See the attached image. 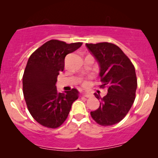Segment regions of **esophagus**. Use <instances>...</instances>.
<instances>
[{
    "label": "esophagus",
    "mask_w": 158,
    "mask_h": 158,
    "mask_svg": "<svg viewBox=\"0 0 158 158\" xmlns=\"http://www.w3.org/2000/svg\"><path fill=\"white\" fill-rule=\"evenodd\" d=\"M82 94L85 96V97H90V94L88 91H83Z\"/></svg>",
    "instance_id": "1"
}]
</instances>
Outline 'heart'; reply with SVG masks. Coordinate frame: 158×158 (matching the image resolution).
<instances>
[{"label":"heart","mask_w":158,"mask_h":158,"mask_svg":"<svg viewBox=\"0 0 158 158\" xmlns=\"http://www.w3.org/2000/svg\"><path fill=\"white\" fill-rule=\"evenodd\" d=\"M82 84L84 85H85L87 84V81H82Z\"/></svg>","instance_id":"b5f03b06"}]
</instances>
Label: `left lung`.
<instances>
[{"label": "left lung", "mask_w": 158, "mask_h": 158, "mask_svg": "<svg viewBox=\"0 0 158 158\" xmlns=\"http://www.w3.org/2000/svg\"><path fill=\"white\" fill-rule=\"evenodd\" d=\"M86 47L99 64L100 87L108 88L104 97L94 94L100 106L90 115L99 125L112 126L126 117L135 101L137 87L135 67L117 45L102 42Z\"/></svg>", "instance_id": "left-lung-1"}]
</instances>
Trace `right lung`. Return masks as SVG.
<instances>
[{"label":"right lung","instance_id":"1","mask_svg":"<svg viewBox=\"0 0 158 158\" xmlns=\"http://www.w3.org/2000/svg\"><path fill=\"white\" fill-rule=\"evenodd\" d=\"M81 44L50 40L29 58L23 76V93L29 111L39 124L50 128L60 126L79 97L76 88L59 93L56 84L58 75L64 70L65 56Z\"/></svg>","mask_w":158,"mask_h":158}]
</instances>
